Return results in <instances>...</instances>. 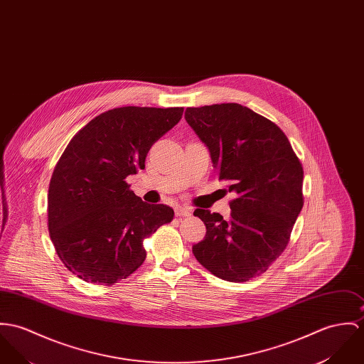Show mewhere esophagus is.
Here are the masks:
<instances>
[{"label": "esophagus", "mask_w": 364, "mask_h": 364, "mask_svg": "<svg viewBox=\"0 0 364 364\" xmlns=\"http://www.w3.org/2000/svg\"><path fill=\"white\" fill-rule=\"evenodd\" d=\"M192 214V210L189 207H176L175 208V215L176 217H189Z\"/></svg>", "instance_id": "esophagus-1"}]
</instances>
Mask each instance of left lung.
I'll list each match as a JSON object with an SVG mask.
<instances>
[{"label":"left lung","mask_w":364,"mask_h":364,"mask_svg":"<svg viewBox=\"0 0 364 364\" xmlns=\"http://www.w3.org/2000/svg\"><path fill=\"white\" fill-rule=\"evenodd\" d=\"M185 118L208 147L220 181L236 198L231 217L196 208L207 233L193 246L215 277L246 282L285 250L303 207V166L287 134L236 102L186 108Z\"/></svg>","instance_id":"1"}]
</instances>
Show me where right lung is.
I'll use <instances>...</instances> for the list:
<instances>
[{
    "instance_id": "obj_1",
    "label": "right lung",
    "mask_w": 364,
    "mask_h": 364,
    "mask_svg": "<svg viewBox=\"0 0 364 364\" xmlns=\"http://www.w3.org/2000/svg\"><path fill=\"white\" fill-rule=\"evenodd\" d=\"M182 114L183 107L108 109L68 143L48 186V232L80 279L114 285L128 278L146 259L143 240L173 220L171 207L144 203L125 179L144 169L151 146Z\"/></svg>"
}]
</instances>
